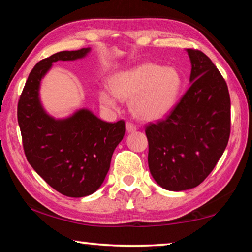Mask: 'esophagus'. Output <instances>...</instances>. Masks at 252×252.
Instances as JSON below:
<instances>
[{
  "mask_svg": "<svg viewBox=\"0 0 252 252\" xmlns=\"http://www.w3.org/2000/svg\"><path fill=\"white\" fill-rule=\"evenodd\" d=\"M126 129L127 132H134L136 130V126L133 125V123H132V122L127 121L126 123Z\"/></svg>",
  "mask_w": 252,
  "mask_h": 252,
  "instance_id": "esophagus-1",
  "label": "esophagus"
}]
</instances>
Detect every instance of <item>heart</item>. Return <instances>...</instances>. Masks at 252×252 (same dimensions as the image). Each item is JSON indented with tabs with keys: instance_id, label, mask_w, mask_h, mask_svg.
<instances>
[{
	"instance_id": "1",
	"label": "heart",
	"mask_w": 252,
	"mask_h": 252,
	"mask_svg": "<svg viewBox=\"0 0 252 252\" xmlns=\"http://www.w3.org/2000/svg\"><path fill=\"white\" fill-rule=\"evenodd\" d=\"M182 84V76L174 67L146 62L114 74L111 88L99 91V100L104 108L117 110L121 99H131L134 116L148 121L159 120L176 106Z\"/></svg>"
}]
</instances>
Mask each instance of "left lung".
<instances>
[{
    "instance_id": "left-lung-1",
    "label": "left lung",
    "mask_w": 252,
    "mask_h": 252,
    "mask_svg": "<svg viewBox=\"0 0 252 252\" xmlns=\"http://www.w3.org/2000/svg\"><path fill=\"white\" fill-rule=\"evenodd\" d=\"M191 85L163 120L146 126L153 179L170 191L199 186L216 167L230 136V95L206 54L187 49Z\"/></svg>"
}]
</instances>
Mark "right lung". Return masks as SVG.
Returning <instances> with one entry per match:
<instances>
[{
    "label": "right lung",
    "instance_id": "add662e5",
    "mask_svg": "<svg viewBox=\"0 0 252 252\" xmlns=\"http://www.w3.org/2000/svg\"><path fill=\"white\" fill-rule=\"evenodd\" d=\"M89 52L90 48L62 51L37 62L18 104V122L29 163L54 190L72 198L85 197L99 189L114 149L126 132L123 120L102 121L87 109L55 120L41 104L40 83L52 63L73 61Z\"/></svg>",
    "mask_w": 252,
    "mask_h": 252
}]
</instances>
